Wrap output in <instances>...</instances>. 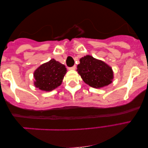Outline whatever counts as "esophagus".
Listing matches in <instances>:
<instances>
[{"label": "esophagus", "mask_w": 148, "mask_h": 148, "mask_svg": "<svg viewBox=\"0 0 148 148\" xmlns=\"http://www.w3.org/2000/svg\"><path fill=\"white\" fill-rule=\"evenodd\" d=\"M75 69H76V66H75V65H74V66L71 67H69V70H75Z\"/></svg>", "instance_id": "34e87169"}]
</instances>
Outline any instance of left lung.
Listing matches in <instances>:
<instances>
[{"instance_id":"8db88e82","label":"left lung","mask_w":148,"mask_h":148,"mask_svg":"<svg viewBox=\"0 0 148 148\" xmlns=\"http://www.w3.org/2000/svg\"><path fill=\"white\" fill-rule=\"evenodd\" d=\"M77 71L84 83L96 88L108 86L113 79V72L110 66L89 55L80 59Z\"/></svg>"}]
</instances>
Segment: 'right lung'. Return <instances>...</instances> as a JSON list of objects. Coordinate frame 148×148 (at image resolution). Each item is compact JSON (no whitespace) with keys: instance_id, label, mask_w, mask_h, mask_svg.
<instances>
[{"instance_id":"right-lung-1","label":"right lung","mask_w":148,"mask_h":148,"mask_svg":"<svg viewBox=\"0 0 148 148\" xmlns=\"http://www.w3.org/2000/svg\"><path fill=\"white\" fill-rule=\"evenodd\" d=\"M67 69L54 59L45 63L34 72L35 87L43 91H51L62 84Z\"/></svg>"}]
</instances>
